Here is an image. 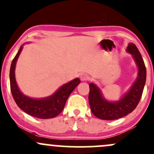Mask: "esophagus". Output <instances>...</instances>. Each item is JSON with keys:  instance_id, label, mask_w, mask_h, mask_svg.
Returning <instances> with one entry per match:
<instances>
[{"instance_id": "obj_1", "label": "esophagus", "mask_w": 154, "mask_h": 154, "mask_svg": "<svg viewBox=\"0 0 154 154\" xmlns=\"http://www.w3.org/2000/svg\"><path fill=\"white\" fill-rule=\"evenodd\" d=\"M88 79H89V77H88V75H86V74H82V75H80V79L82 82L88 80Z\"/></svg>"}]
</instances>
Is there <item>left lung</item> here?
I'll list each match as a JSON object with an SVG mask.
<instances>
[{
    "instance_id": "1",
    "label": "left lung",
    "mask_w": 154,
    "mask_h": 154,
    "mask_svg": "<svg viewBox=\"0 0 154 154\" xmlns=\"http://www.w3.org/2000/svg\"><path fill=\"white\" fill-rule=\"evenodd\" d=\"M126 51L132 55L137 66V76L129 91L119 100L106 99L97 85L89 84V104L91 110L96 117L103 120H114L131 113L138 104L146 80V69L140 53L134 43L128 44Z\"/></svg>"
}]
</instances>
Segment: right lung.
I'll list each match as a JSON object with an SVG mask.
<instances>
[{
  "instance_id": "1",
  "label": "right lung",
  "mask_w": 154,
  "mask_h": 154,
  "mask_svg": "<svg viewBox=\"0 0 154 154\" xmlns=\"http://www.w3.org/2000/svg\"><path fill=\"white\" fill-rule=\"evenodd\" d=\"M25 44L24 43L20 47L11 65L10 86L14 99L17 106L29 115L40 119L56 117L63 111L67 98L80 83V80L79 78L72 79L61 86L54 94L45 98H34L24 94L17 85L15 77V69L17 59L23 49V45Z\"/></svg>"
}]
</instances>
